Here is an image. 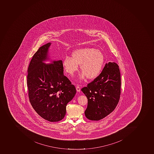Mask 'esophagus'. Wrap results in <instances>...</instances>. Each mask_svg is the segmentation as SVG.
<instances>
[{"label": "esophagus", "instance_id": "1", "mask_svg": "<svg viewBox=\"0 0 154 154\" xmlns=\"http://www.w3.org/2000/svg\"><path fill=\"white\" fill-rule=\"evenodd\" d=\"M76 90L77 91V92H79L80 91V88L79 86L77 85L76 87Z\"/></svg>", "mask_w": 154, "mask_h": 154}]
</instances>
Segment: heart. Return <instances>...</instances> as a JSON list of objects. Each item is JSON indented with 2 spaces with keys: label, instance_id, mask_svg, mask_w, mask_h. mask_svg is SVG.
<instances>
[{
  "label": "heart",
  "instance_id": "b5f03b06",
  "mask_svg": "<svg viewBox=\"0 0 154 154\" xmlns=\"http://www.w3.org/2000/svg\"><path fill=\"white\" fill-rule=\"evenodd\" d=\"M103 54L100 50L93 48H85L76 50L72 52L71 58L66 57L62 65L66 72L72 75L79 69L80 73L79 80L82 81L86 77L93 79L100 75L104 63Z\"/></svg>",
  "mask_w": 154,
  "mask_h": 154
}]
</instances>
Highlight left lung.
Returning <instances> with one entry per match:
<instances>
[{"label":"left lung","instance_id":"left-lung-1","mask_svg":"<svg viewBox=\"0 0 154 154\" xmlns=\"http://www.w3.org/2000/svg\"><path fill=\"white\" fill-rule=\"evenodd\" d=\"M120 86L119 66L115 62L106 63L100 75L82 89L88 99L86 117L99 120L112 112L119 101Z\"/></svg>","mask_w":154,"mask_h":154}]
</instances>
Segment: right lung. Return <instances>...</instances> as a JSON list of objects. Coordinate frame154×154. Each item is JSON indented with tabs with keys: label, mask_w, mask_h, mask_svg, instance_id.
<instances>
[{
	"label": "right lung",
	"mask_w": 154,
	"mask_h": 154,
	"mask_svg": "<svg viewBox=\"0 0 154 154\" xmlns=\"http://www.w3.org/2000/svg\"><path fill=\"white\" fill-rule=\"evenodd\" d=\"M51 43L40 47L28 69L29 98L34 110L44 119L59 122L64 118L66 105L76 94L74 85L64 75L62 61L51 60L48 51Z\"/></svg>",
	"instance_id": "1"
}]
</instances>
